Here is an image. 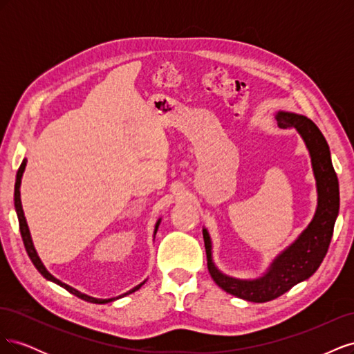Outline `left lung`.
<instances>
[{
    "label": "left lung",
    "mask_w": 354,
    "mask_h": 354,
    "mask_svg": "<svg viewBox=\"0 0 354 354\" xmlns=\"http://www.w3.org/2000/svg\"><path fill=\"white\" fill-rule=\"evenodd\" d=\"M281 128H295L301 134L312 156L317 183V209L308 227L288 250L273 261L270 270L260 279L239 281L220 273L211 259V241L203 229L207 251V266L211 277L224 291L246 301L266 303L281 297L294 285L308 279L324 261L334 233L339 208L338 178L330 162L329 147L317 125L303 115L279 112L276 116Z\"/></svg>",
    "instance_id": "left-lung-1"
}]
</instances>
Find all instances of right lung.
Returning a JSON list of instances; mask_svg holds the SVG:
<instances>
[{"label": "right lung", "mask_w": 354, "mask_h": 354, "mask_svg": "<svg viewBox=\"0 0 354 354\" xmlns=\"http://www.w3.org/2000/svg\"><path fill=\"white\" fill-rule=\"evenodd\" d=\"M25 167H26V159H24V162L20 164V167H19V169H17V176H16V185H15V207H16L17 218H19V227H20V234H22V239H24V243H25L26 252H28V255H29V259L32 260V263H34V266L37 267V270H38V272H39L42 276H44L46 279H48V281H51V282H55V283L60 285L62 288H65L66 291H69V292H71V294H73V295H77L78 298L84 299V301L94 303V304H104V303H111V301H113V299H116V298H121V297H125V295H128V294H133L134 291H137V289L140 288V286H142L145 282H143V283H140V285H137L136 288H133L131 291H128V292H125V294H122V295H120V297H116V298H108V299L93 298V297L85 295V294H81L80 291H77V289H73L72 286H69V285H66V283L60 282L59 279H56L55 276L50 274V273L47 272V269H46V267H44V264H42V263H41V260H39V257H38V254H37V251H35V248H34V245H32L30 233H29V229H28V224H26V218H25L24 209H22V202H20V181H22V176H24ZM158 226H159V221L156 223V229H155V233H156V230H158Z\"/></svg>", "instance_id": "1"}]
</instances>
